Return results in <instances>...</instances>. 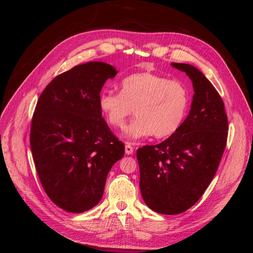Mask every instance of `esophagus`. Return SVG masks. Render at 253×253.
<instances>
[{
	"label": "esophagus",
	"mask_w": 253,
	"mask_h": 253,
	"mask_svg": "<svg viewBox=\"0 0 253 253\" xmlns=\"http://www.w3.org/2000/svg\"><path fill=\"white\" fill-rule=\"evenodd\" d=\"M133 152H134V148L129 143H126V154L131 155V154H133Z\"/></svg>",
	"instance_id": "esophagus-1"
}]
</instances>
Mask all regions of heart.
<instances>
[{
    "instance_id": "obj_1",
    "label": "heart",
    "mask_w": 253,
    "mask_h": 253,
    "mask_svg": "<svg viewBox=\"0 0 253 253\" xmlns=\"http://www.w3.org/2000/svg\"><path fill=\"white\" fill-rule=\"evenodd\" d=\"M99 106L109 124L124 128L134 110L137 117L126 131L129 139L154 135L165 138L181 126L189 106V93L178 81L162 76L142 73L128 76L121 81L120 93L104 90Z\"/></svg>"
}]
</instances>
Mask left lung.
<instances>
[{
  "instance_id": "1",
  "label": "left lung",
  "mask_w": 253,
  "mask_h": 253,
  "mask_svg": "<svg viewBox=\"0 0 253 253\" xmlns=\"http://www.w3.org/2000/svg\"><path fill=\"white\" fill-rule=\"evenodd\" d=\"M172 65L192 80L191 111L169 138L137 150L143 201L168 215L185 212L202 197L217 171L228 137L224 101L213 84L192 65Z\"/></svg>"
}]
</instances>
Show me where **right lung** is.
<instances>
[{"label":"right lung","mask_w":253,"mask_h":253,"mask_svg":"<svg viewBox=\"0 0 253 253\" xmlns=\"http://www.w3.org/2000/svg\"><path fill=\"white\" fill-rule=\"evenodd\" d=\"M117 72L87 62L53 78L40 95L30 126V148L45 193L60 208L87 211L100 202L108 173L125 143L102 117L99 97Z\"/></svg>","instance_id":"1"}]
</instances>
